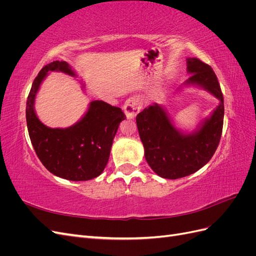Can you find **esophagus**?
Segmentation results:
<instances>
[{
  "label": "esophagus",
  "mask_w": 256,
  "mask_h": 256,
  "mask_svg": "<svg viewBox=\"0 0 256 256\" xmlns=\"http://www.w3.org/2000/svg\"><path fill=\"white\" fill-rule=\"evenodd\" d=\"M143 102L140 96H134L126 100V102L124 104V112H125L127 118L132 120L136 118V115L140 112L142 108Z\"/></svg>",
  "instance_id": "esophagus-1"
}]
</instances>
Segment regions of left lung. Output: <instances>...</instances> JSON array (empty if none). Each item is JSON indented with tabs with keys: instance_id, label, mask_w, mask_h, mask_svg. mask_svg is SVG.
<instances>
[{
	"instance_id": "left-lung-1",
	"label": "left lung",
	"mask_w": 256,
	"mask_h": 256,
	"mask_svg": "<svg viewBox=\"0 0 256 256\" xmlns=\"http://www.w3.org/2000/svg\"><path fill=\"white\" fill-rule=\"evenodd\" d=\"M191 74L182 86L210 92L219 104L192 132L177 129L161 104H150L136 115V126L147 164L162 178L177 180L198 171L212 159L219 145L224 118L223 95L212 67L196 58H187ZM182 90V88H180Z\"/></svg>"
}]
</instances>
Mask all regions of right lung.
Returning <instances> with one entry per match:
<instances>
[{
  "mask_svg": "<svg viewBox=\"0 0 256 256\" xmlns=\"http://www.w3.org/2000/svg\"><path fill=\"white\" fill-rule=\"evenodd\" d=\"M50 72L76 76L65 60L46 65L35 78L26 102V125L30 142L44 168L53 175L72 182L90 180L104 172L114 136L122 120V109L102 100H92L82 118L67 128L46 126L35 112V99ZM82 88H85L84 83Z\"/></svg>",
  "mask_w": 256,
  "mask_h": 256,
  "instance_id": "right-lung-1",
  "label": "right lung"
}]
</instances>
